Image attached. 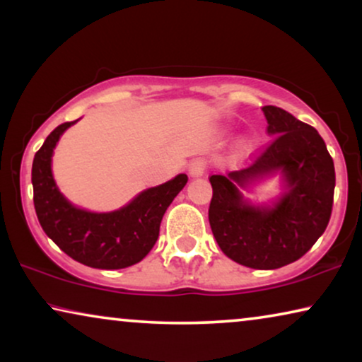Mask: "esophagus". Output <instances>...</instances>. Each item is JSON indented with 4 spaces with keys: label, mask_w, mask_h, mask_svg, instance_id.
<instances>
[{
    "label": "esophagus",
    "mask_w": 362,
    "mask_h": 362,
    "mask_svg": "<svg viewBox=\"0 0 362 362\" xmlns=\"http://www.w3.org/2000/svg\"><path fill=\"white\" fill-rule=\"evenodd\" d=\"M205 170H206V164L200 159L192 160L190 164H188V175L193 177V179H195V177H202L205 174Z\"/></svg>",
    "instance_id": "obj_1"
}]
</instances>
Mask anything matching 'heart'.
I'll use <instances>...</instances> for the list:
<instances>
[{"label": "heart", "instance_id": "heart-1", "mask_svg": "<svg viewBox=\"0 0 362 362\" xmlns=\"http://www.w3.org/2000/svg\"><path fill=\"white\" fill-rule=\"evenodd\" d=\"M256 146H257V139L254 136H244L241 141H239V154L243 157L246 156H251L254 151H256Z\"/></svg>", "mask_w": 362, "mask_h": 362}]
</instances>
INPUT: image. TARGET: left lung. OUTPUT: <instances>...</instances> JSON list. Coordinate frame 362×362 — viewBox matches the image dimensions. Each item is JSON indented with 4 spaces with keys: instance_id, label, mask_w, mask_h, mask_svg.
<instances>
[{
    "instance_id": "obj_1",
    "label": "left lung",
    "mask_w": 362,
    "mask_h": 362,
    "mask_svg": "<svg viewBox=\"0 0 362 362\" xmlns=\"http://www.w3.org/2000/svg\"><path fill=\"white\" fill-rule=\"evenodd\" d=\"M271 146L251 167L211 175L208 220L218 246L234 262L272 271L295 262L327 230L334 193V164L312 126L288 111L264 106ZM279 175L283 192L269 202L249 201L243 189Z\"/></svg>"
}]
</instances>
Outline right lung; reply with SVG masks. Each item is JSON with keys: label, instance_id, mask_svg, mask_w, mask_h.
<instances>
[{"label": "right lung", "instance_id": "right-lung-1", "mask_svg": "<svg viewBox=\"0 0 362 362\" xmlns=\"http://www.w3.org/2000/svg\"><path fill=\"white\" fill-rule=\"evenodd\" d=\"M77 121L57 126L35 152L33 188L37 220L44 233L80 264L110 271L134 266L154 247L162 216L188 177L179 174L162 185L146 188L113 211L98 213L74 205L55 183L52 156L60 137Z\"/></svg>", "mask_w": 362, "mask_h": 362}]
</instances>
